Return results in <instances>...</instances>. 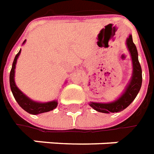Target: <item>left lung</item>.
<instances>
[{
	"mask_svg": "<svg viewBox=\"0 0 154 154\" xmlns=\"http://www.w3.org/2000/svg\"><path fill=\"white\" fill-rule=\"evenodd\" d=\"M126 46L130 54L133 65L132 76L128 85L125 87L124 92L116 100L108 103H98L90 102L89 106L92 107L94 110L100 113L110 114V113H119L125 109L130 103L134 100L137 94L139 92L142 86V69L138 61V51L133 42L132 35H129L126 39Z\"/></svg>",
	"mask_w": 154,
	"mask_h": 154,
	"instance_id": "1",
	"label": "left lung"
}]
</instances>
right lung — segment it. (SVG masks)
I'll use <instances>...</instances> for the list:
<instances>
[{"label":"right lung","mask_w":154,"mask_h":154,"mask_svg":"<svg viewBox=\"0 0 154 154\" xmlns=\"http://www.w3.org/2000/svg\"><path fill=\"white\" fill-rule=\"evenodd\" d=\"M26 40H24L23 45L26 43ZM21 52V49L20 50L18 54H16V57L14 59V61L12 64V68L10 73V86L11 89L13 94V96L18 103L20 106L25 111L30 114H40L42 113H46L49 111L54 109L58 105V101L56 100L49 101V102H38L35 100H31L30 98L26 95L20 89L16 86V82H15V73H16V65L17 62V59L19 57Z\"/></svg>","instance_id":"add662e5"}]
</instances>
